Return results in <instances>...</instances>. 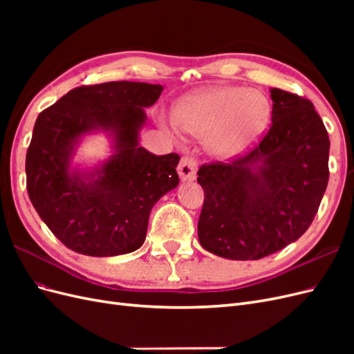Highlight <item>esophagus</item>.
<instances>
[{"label":"esophagus","mask_w":354,"mask_h":354,"mask_svg":"<svg viewBox=\"0 0 354 354\" xmlns=\"http://www.w3.org/2000/svg\"><path fill=\"white\" fill-rule=\"evenodd\" d=\"M196 168H198V164H196V160L194 158L183 156V158L180 159V164L177 167L180 178L183 180V181L195 180V177H196Z\"/></svg>","instance_id":"esophagus-1"}]
</instances>
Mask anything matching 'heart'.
<instances>
[{
    "instance_id": "obj_1",
    "label": "heart",
    "mask_w": 354,
    "mask_h": 354,
    "mask_svg": "<svg viewBox=\"0 0 354 354\" xmlns=\"http://www.w3.org/2000/svg\"><path fill=\"white\" fill-rule=\"evenodd\" d=\"M270 112V103L260 91L223 85L181 100L171 125L205 136L214 153L233 156L259 140Z\"/></svg>"
}]
</instances>
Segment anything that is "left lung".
Returning <instances> with one entry per match:
<instances>
[{
	"label": "left lung",
	"mask_w": 354,
	"mask_h": 354,
	"mask_svg": "<svg viewBox=\"0 0 354 354\" xmlns=\"http://www.w3.org/2000/svg\"><path fill=\"white\" fill-rule=\"evenodd\" d=\"M272 125L259 145L203 164L199 243L229 260H260L310 227L329 180V137L313 103L270 90Z\"/></svg>",
	"instance_id": "1"
}]
</instances>
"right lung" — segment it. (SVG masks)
I'll list each match as a JSON object with an SVG mask.
<instances>
[{"instance_id":"obj_1","label":"right lung","mask_w":354,"mask_h":354,"mask_svg":"<svg viewBox=\"0 0 354 354\" xmlns=\"http://www.w3.org/2000/svg\"><path fill=\"white\" fill-rule=\"evenodd\" d=\"M159 84L113 81L81 85L42 111L26 152V189L32 205L69 250L113 257L140 248L149 216L177 187V153L156 156L138 146L143 108ZM111 131L117 153L88 178L71 174L73 146L85 132Z\"/></svg>"}]
</instances>
